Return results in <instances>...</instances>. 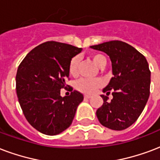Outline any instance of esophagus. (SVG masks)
I'll list each match as a JSON object with an SVG mask.
<instances>
[{
	"label": "esophagus",
	"instance_id": "obj_1",
	"mask_svg": "<svg viewBox=\"0 0 160 160\" xmlns=\"http://www.w3.org/2000/svg\"><path fill=\"white\" fill-rule=\"evenodd\" d=\"M91 97V96H90V95H85V96H84V98H85V99H90Z\"/></svg>",
	"mask_w": 160,
	"mask_h": 160
}]
</instances>
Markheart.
<instances>
[{
    "label": "heart",
    "mask_w": 160,
    "mask_h": 160,
    "mask_svg": "<svg viewBox=\"0 0 160 160\" xmlns=\"http://www.w3.org/2000/svg\"><path fill=\"white\" fill-rule=\"evenodd\" d=\"M91 60L96 64V66L102 69L107 65V58L103 54L101 53H92L91 55ZM80 63V58L78 56H75L72 58L69 64V74L73 76H75L78 74V67ZM102 85V81L100 79H95V80H87V79H81L78 80L75 84V87L81 92L84 93L91 94L96 91V89L99 88Z\"/></svg>",
    "instance_id": "b5f03b06"
}]
</instances>
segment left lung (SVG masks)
I'll return each instance as SVG.
<instances>
[{
    "instance_id": "8db88e82",
    "label": "left lung",
    "mask_w": 160,
    "mask_h": 160,
    "mask_svg": "<svg viewBox=\"0 0 160 160\" xmlns=\"http://www.w3.org/2000/svg\"><path fill=\"white\" fill-rule=\"evenodd\" d=\"M91 48L102 51L112 62L113 77L103 89L113 98L102 95L103 104L96 111L100 123L112 130L128 128L137 121L148 102L150 70L147 59L132 46L122 41H110Z\"/></svg>"
}]
</instances>
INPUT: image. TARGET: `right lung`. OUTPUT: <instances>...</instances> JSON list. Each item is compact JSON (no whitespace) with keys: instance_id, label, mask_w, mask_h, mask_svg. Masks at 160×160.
<instances>
[{"instance_id":"right-lung-1","label":"right lung","mask_w":160,"mask_h":160,"mask_svg":"<svg viewBox=\"0 0 160 160\" xmlns=\"http://www.w3.org/2000/svg\"><path fill=\"white\" fill-rule=\"evenodd\" d=\"M82 50L63 42H43L29 52L16 76L19 104L29 123L38 131L53 136L71 125L84 96L79 91L60 96L66 87L69 64Z\"/></svg>"}]
</instances>
